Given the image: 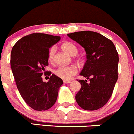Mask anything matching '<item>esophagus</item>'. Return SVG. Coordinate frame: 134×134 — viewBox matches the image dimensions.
Here are the masks:
<instances>
[{
	"instance_id": "34e87169",
	"label": "esophagus",
	"mask_w": 134,
	"mask_h": 134,
	"mask_svg": "<svg viewBox=\"0 0 134 134\" xmlns=\"http://www.w3.org/2000/svg\"><path fill=\"white\" fill-rule=\"evenodd\" d=\"M63 83H71V80H63Z\"/></svg>"
}]
</instances>
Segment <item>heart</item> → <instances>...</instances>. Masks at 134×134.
Wrapping results in <instances>:
<instances>
[{
    "label": "heart",
    "instance_id": "b5f03b06",
    "mask_svg": "<svg viewBox=\"0 0 134 134\" xmlns=\"http://www.w3.org/2000/svg\"><path fill=\"white\" fill-rule=\"evenodd\" d=\"M62 48L64 51L68 53L71 56H75L78 53V47L76 44L71 42H67L63 43L62 45ZM56 52V46H53L49 49L48 53V58L51 62H53L55 57V54ZM78 70L76 67L74 66H62L57 68L54 71V74L57 76L64 80H68L71 78L72 76L76 74Z\"/></svg>",
    "mask_w": 134,
    "mask_h": 134
}]
</instances>
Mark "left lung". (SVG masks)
I'll return each instance as SVG.
<instances>
[{"mask_svg": "<svg viewBox=\"0 0 134 134\" xmlns=\"http://www.w3.org/2000/svg\"><path fill=\"white\" fill-rule=\"evenodd\" d=\"M67 35L84 47L87 54L80 75L90 81L78 80L81 86L76 101L86 110L99 109L110 98L118 78L119 56L116 48L110 40L96 32L83 31Z\"/></svg>", "mask_w": 134, "mask_h": 134, "instance_id": "1", "label": "left lung"}]
</instances>
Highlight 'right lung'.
Wrapping results in <instances>:
<instances>
[{"mask_svg": "<svg viewBox=\"0 0 134 134\" xmlns=\"http://www.w3.org/2000/svg\"><path fill=\"white\" fill-rule=\"evenodd\" d=\"M60 40V36L35 33L24 36L14 45L11 53V67L21 96L35 110H46L54 105L61 78L48 72V82L42 76L49 65V48Z\"/></svg>", "mask_w": 134, "mask_h": 134, "instance_id": "1", "label": "right lung"}]
</instances>
